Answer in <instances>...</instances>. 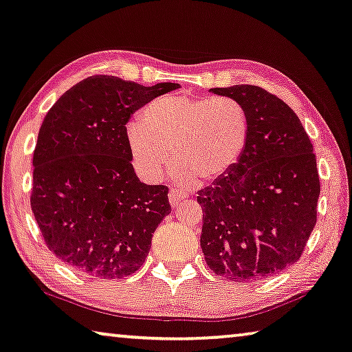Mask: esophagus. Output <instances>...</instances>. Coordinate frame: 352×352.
<instances>
[{"label":"esophagus","mask_w":352,"mask_h":352,"mask_svg":"<svg viewBox=\"0 0 352 352\" xmlns=\"http://www.w3.org/2000/svg\"><path fill=\"white\" fill-rule=\"evenodd\" d=\"M186 198H187V193L176 190V188H173V190H170L168 193V201L171 204V208H177Z\"/></svg>","instance_id":"1"}]
</instances>
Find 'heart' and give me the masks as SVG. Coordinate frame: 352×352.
Listing matches in <instances>:
<instances>
[{"instance_id":"obj_1","label":"heart","mask_w":352,"mask_h":352,"mask_svg":"<svg viewBox=\"0 0 352 352\" xmlns=\"http://www.w3.org/2000/svg\"><path fill=\"white\" fill-rule=\"evenodd\" d=\"M248 118L228 97L166 96L146 107L142 121L126 124V142L135 168L159 181L171 160L181 184H206L225 176L244 155Z\"/></svg>"}]
</instances>
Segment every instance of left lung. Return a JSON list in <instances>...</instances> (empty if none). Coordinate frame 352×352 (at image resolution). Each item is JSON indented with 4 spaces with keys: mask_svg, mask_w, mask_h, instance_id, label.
<instances>
[{
    "mask_svg": "<svg viewBox=\"0 0 352 352\" xmlns=\"http://www.w3.org/2000/svg\"><path fill=\"white\" fill-rule=\"evenodd\" d=\"M210 93L244 107L250 133L234 168L198 192L199 245L220 277L256 282L304 252L321 192L316 155L296 113L266 89L234 85Z\"/></svg>",
    "mask_w": 352,
    "mask_h": 352,
    "instance_id": "8db88e82",
    "label": "left lung"
}]
</instances>
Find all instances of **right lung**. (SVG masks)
<instances>
[{
  "label": "right lung",
  "mask_w": 352,
  "mask_h": 352,
  "mask_svg": "<svg viewBox=\"0 0 352 352\" xmlns=\"http://www.w3.org/2000/svg\"><path fill=\"white\" fill-rule=\"evenodd\" d=\"M177 88L96 75L47 113L32 157L31 209L47 247L69 267L107 280L142 267L171 206L168 188L135 175L126 124Z\"/></svg>",
  "instance_id": "1"
}]
</instances>
